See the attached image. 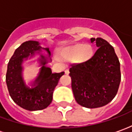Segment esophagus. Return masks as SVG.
I'll use <instances>...</instances> for the list:
<instances>
[{"label": "esophagus", "instance_id": "obj_1", "mask_svg": "<svg viewBox=\"0 0 132 132\" xmlns=\"http://www.w3.org/2000/svg\"><path fill=\"white\" fill-rule=\"evenodd\" d=\"M64 73H65L66 75H68V74L70 73V71H69V70H65V71H64Z\"/></svg>", "mask_w": 132, "mask_h": 132}]
</instances>
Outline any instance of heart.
I'll return each instance as SVG.
<instances>
[{
  "instance_id": "obj_1",
  "label": "heart",
  "mask_w": 132,
  "mask_h": 132,
  "mask_svg": "<svg viewBox=\"0 0 132 132\" xmlns=\"http://www.w3.org/2000/svg\"><path fill=\"white\" fill-rule=\"evenodd\" d=\"M93 54V48L90 45L76 43L71 46L65 48L59 52V57L62 60H70L76 56L78 60L85 62L89 60Z\"/></svg>"
}]
</instances>
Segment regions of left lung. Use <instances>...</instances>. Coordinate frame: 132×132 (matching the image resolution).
Wrapping results in <instances>:
<instances>
[{"label":"left lung","instance_id":"8db88e82","mask_svg":"<svg viewBox=\"0 0 132 132\" xmlns=\"http://www.w3.org/2000/svg\"><path fill=\"white\" fill-rule=\"evenodd\" d=\"M98 49L84 62L70 68L76 101L87 108L108 104L116 97L121 82L120 62L113 47L101 38H91Z\"/></svg>","mask_w":132,"mask_h":132}]
</instances>
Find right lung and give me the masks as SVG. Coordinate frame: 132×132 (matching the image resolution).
<instances>
[{
    "label": "right lung",
    "mask_w": 132,
    "mask_h": 132,
    "mask_svg": "<svg viewBox=\"0 0 132 132\" xmlns=\"http://www.w3.org/2000/svg\"><path fill=\"white\" fill-rule=\"evenodd\" d=\"M42 50L47 51L49 56L41 55L39 60L42 67L30 88L23 80L21 64L23 60L33 56L35 52L39 53ZM50 54L48 48H42L39 42L35 40L24 42L15 50L8 64L6 81L11 99L19 107L30 111H35L45 109L51 104L53 92L64 72L53 73L51 68L45 66Z\"/></svg>",
    "instance_id": "right-lung-1"
}]
</instances>
